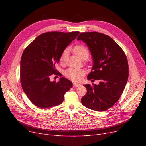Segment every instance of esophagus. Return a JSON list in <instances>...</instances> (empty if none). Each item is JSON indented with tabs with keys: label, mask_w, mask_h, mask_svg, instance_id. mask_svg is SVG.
Wrapping results in <instances>:
<instances>
[{
	"label": "esophagus",
	"mask_w": 146,
	"mask_h": 146,
	"mask_svg": "<svg viewBox=\"0 0 146 146\" xmlns=\"http://www.w3.org/2000/svg\"><path fill=\"white\" fill-rule=\"evenodd\" d=\"M73 86H74V87H78V86H80V84H78V83H73Z\"/></svg>",
	"instance_id": "obj_1"
}]
</instances>
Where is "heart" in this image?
<instances>
[{"label": "heart", "mask_w": 146, "mask_h": 146, "mask_svg": "<svg viewBox=\"0 0 146 146\" xmlns=\"http://www.w3.org/2000/svg\"><path fill=\"white\" fill-rule=\"evenodd\" d=\"M73 50L76 55L81 60H85L88 58L90 55L89 50H88L86 47L83 45H77L75 46ZM68 52L67 49H65L62 52V54H61L60 56V61L61 62H63L66 60L68 55ZM84 74H85V72L82 69L70 68L65 70L64 76L72 81H78L82 78Z\"/></svg>", "instance_id": "heart-1"}]
</instances>
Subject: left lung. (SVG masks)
<instances>
[{
	"label": "left lung",
	"instance_id": "1",
	"mask_svg": "<svg viewBox=\"0 0 146 146\" xmlns=\"http://www.w3.org/2000/svg\"><path fill=\"white\" fill-rule=\"evenodd\" d=\"M77 40L86 44L93 59L88 79L99 80V85H85L87 92L82 103L94 111H106L117 102L126 85L129 77L127 56L121 47L104 33L83 32Z\"/></svg>",
	"mask_w": 146,
	"mask_h": 146
}]
</instances>
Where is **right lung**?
Segmentation results:
<instances>
[{"label": "right lung", "mask_w": 146, "mask_h": 146, "mask_svg": "<svg viewBox=\"0 0 146 146\" xmlns=\"http://www.w3.org/2000/svg\"><path fill=\"white\" fill-rule=\"evenodd\" d=\"M79 32L44 33L25 48L20 64V80L24 92L32 104L42 108L63 102L64 95L72 86L64 77L51 82L52 75H60L55 69L66 47Z\"/></svg>", "instance_id": "1"}]
</instances>
